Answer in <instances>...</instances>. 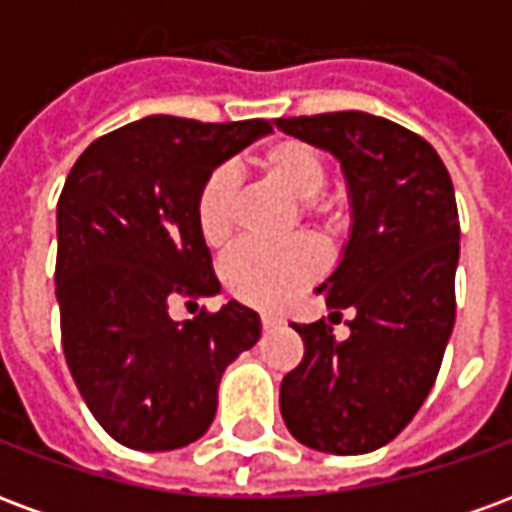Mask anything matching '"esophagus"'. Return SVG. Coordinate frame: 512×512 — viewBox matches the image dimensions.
I'll return each mask as SVG.
<instances>
[{"mask_svg": "<svg viewBox=\"0 0 512 512\" xmlns=\"http://www.w3.org/2000/svg\"><path fill=\"white\" fill-rule=\"evenodd\" d=\"M260 323H263V329H277V326H282V318L279 315H271V312H263L260 315Z\"/></svg>", "mask_w": 512, "mask_h": 512, "instance_id": "1", "label": "esophagus"}]
</instances>
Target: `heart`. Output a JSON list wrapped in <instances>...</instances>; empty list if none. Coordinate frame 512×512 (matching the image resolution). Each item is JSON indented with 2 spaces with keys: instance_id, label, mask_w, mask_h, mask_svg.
<instances>
[{
  "instance_id": "heart-1",
  "label": "heart",
  "mask_w": 512,
  "mask_h": 512,
  "mask_svg": "<svg viewBox=\"0 0 512 512\" xmlns=\"http://www.w3.org/2000/svg\"><path fill=\"white\" fill-rule=\"evenodd\" d=\"M252 164L260 178L299 200V216L310 230L332 238L343 230L345 216L337 202L323 197L326 164L323 156L307 142L282 136L255 153ZM238 219V183L230 169H216L197 194V230L211 249H227L235 238ZM323 257L307 241H290L282 246H244L227 257L222 268L224 288L235 299L279 310L299 296L312 279L321 274Z\"/></svg>"
}]
</instances>
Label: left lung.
I'll return each mask as SVG.
<instances>
[{
    "label": "left lung",
    "instance_id": "8db88e82",
    "mask_svg": "<svg viewBox=\"0 0 512 512\" xmlns=\"http://www.w3.org/2000/svg\"><path fill=\"white\" fill-rule=\"evenodd\" d=\"M285 134L329 150L351 197V238L318 293L348 321L293 323L304 359L279 386L288 430L312 450L362 455L414 419L455 326L461 222L450 172L414 131L367 112L279 117ZM329 315V318H332Z\"/></svg>",
    "mask_w": 512,
    "mask_h": 512
}]
</instances>
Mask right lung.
Instances as JSON below:
<instances>
[{
    "label": "right lung",
    "mask_w": 512,
    "mask_h": 512,
    "mask_svg": "<svg viewBox=\"0 0 512 512\" xmlns=\"http://www.w3.org/2000/svg\"><path fill=\"white\" fill-rule=\"evenodd\" d=\"M268 120L153 115L98 136L57 202V301L65 362L101 428L131 450L186 447L211 428L224 367L260 340L238 301L172 321V299L219 293L197 230L213 169Z\"/></svg>",
    "instance_id": "right-lung-1"
}]
</instances>
